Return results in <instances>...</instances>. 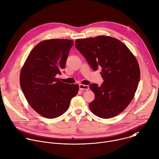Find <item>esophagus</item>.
I'll list each match as a JSON object with an SVG mask.
<instances>
[{
  "instance_id": "esophagus-1",
  "label": "esophagus",
  "mask_w": 159,
  "mask_h": 159,
  "mask_svg": "<svg viewBox=\"0 0 159 159\" xmlns=\"http://www.w3.org/2000/svg\"><path fill=\"white\" fill-rule=\"evenodd\" d=\"M79 89L81 91L85 90V91H88L89 89V85H84V84H80L79 85Z\"/></svg>"
}]
</instances>
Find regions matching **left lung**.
Instances as JSON below:
<instances>
[{"instance_id":"1","label":"left lung","mask_w":159,"mask_h":159,"mask_svg":"<svg viewBox=\"0 0 159 159\" xmlns=\"http://www.w3.org/2000/svg\"><path fill=\"white\" fill-rule=\"evenodd\" d=\"M77 49L91 68H102L104 82L100 86L91 84L95 97L89 103L96 116L110 119L122 112L133 100L140 78V69L136 57L119 40L99 35L75 40Z\"/></svg>"}]
</instances>
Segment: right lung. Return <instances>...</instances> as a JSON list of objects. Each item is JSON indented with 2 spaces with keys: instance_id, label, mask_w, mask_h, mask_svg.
Segmentation results:
<instances>
[{
  "instance_id": "obj_1",
  "label": "right lung",
  "mask_w": 159,
  "mask_h": 159,
  "mask_svg": "<svg viewBox=\"0 0 159 159\" xmlns=\"http://www.w3.org/2000/svg\"><path fill=\"white\" fill-rule=\"evenodd\" d=\"M73 44L69 39L43 40L31 51L21 68V89L30 107L42 117H60L78 93L77 84L64 83L56 77L65 67Z\"/></svg>"
}]
</instances>
